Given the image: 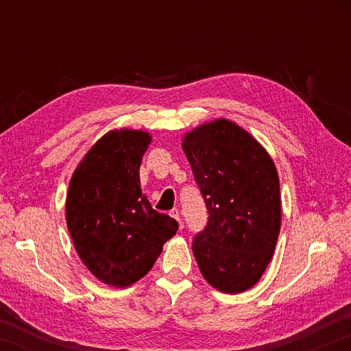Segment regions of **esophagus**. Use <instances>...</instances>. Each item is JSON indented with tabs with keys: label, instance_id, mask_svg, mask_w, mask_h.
Instances as JSON below:
<instances>
[{
	"label": "esophagus",
	"instance_id": "obj_1",
	"mask_svg": "<svg viewBox=\"0 0 351 351\" xmlns=\"http://www.w3.org/2000/svg\"><path fill=\"white\" fill-rule=\"evenodd\" d=\"M170 215L173 217L178 223H181V215H180V210L178 209H173V210H170Z\"/></svg>",
	"mask_w": 351,
	"mask_h": 351
}]
</instances>
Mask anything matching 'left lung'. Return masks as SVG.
<instances>
[{
	"mask_svg": "<svg viewBox=\"0 0 351 351\" xmlns=\"http://www.w3.org/2000/svg\"><path fill=\"white\" fill-rule=\"evenodd\" d=\"M182 150L209 213L192 243L201 274L221 293H243L263 276L280 232L276 165L246 130L228 119L192 130Z\"/></svg>",
	"mask_w": 351,
	"mask_h": 351,
	"instance_id": "8db88e82",
	"label": "left lung"
}]
</instances>
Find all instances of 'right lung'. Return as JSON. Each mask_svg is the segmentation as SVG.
Returning <instances> with one entry per match:
<instances>
[{
  "mask_svg": "<svg viewBox=\"0 0 351 351\" xmlns=\"http://www.w3.org/2000/svg\"><path fill=\"white\" fill-rule=\"evenodd\" d=\"M152 136L112 130L85 154L69 181L66 223L83 265L111 287L125 288L153 268L178 223L142 195L139 167Z\"/></svg>",
  "mask_w": 351,
  "mask_h": 351,
  "instance_id": "add662e5",
  "label": "right lung"
}]
</instances>
